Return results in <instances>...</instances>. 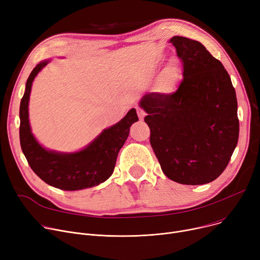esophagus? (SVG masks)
<instances>
[{"label":"esophagus","mask_w":260,"mask_h":260,"mask_svg":"<svg viewBox=\"0 0 260 260\" xmlns=\"http://www.w3.org/2000/svg\"><path fill=\"white\" fill-rule=\"evenodd\" d=\"M136 112H137V115H139V117H140V119H144V117H145V115H146V112L143 110V109H141V108H136Z\"/></svg>","instance_id":"obj_1"}]
</instances>
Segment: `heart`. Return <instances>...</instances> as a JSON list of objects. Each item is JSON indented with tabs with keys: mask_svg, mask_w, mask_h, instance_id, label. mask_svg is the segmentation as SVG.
I'll use <instances>...</instances> for the list:
<instances>
[{
	"mask_svg": "<svg viewBox=\"0 0 260 260\" xmlns=\"http://www.w3.org/2000/svg\"><path fill=\"white\" fill-rule=\"evenodd\" d=\"M180 79V69L176 62L172 60L166 65L157 75L154 83V91L164 96L173 95L177 91Z\"/></svg>",
	"mask_w": 260,
	"mask_h": 260,
	"instance_id": "obj_1",
	"label": "heart"
}]
</instances>
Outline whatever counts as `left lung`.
<instances>
[{"instance_id":"obj_1","label":"left lung","mask_w":260,"mask_h":260,"mask_svg":"<svg viewBox=\"0 0 260 260\" xmlns=\"http://www.w3.org/2000/svg\"><path fill=\"white\" fill-rule=\"evenodd\" d=\"M184 65L173 95L148 93L140 106L164 174L181 185H205L225 169L239 134L237 100L223 65L198 41L170 39Z\"/></svg>"}]
</instances>
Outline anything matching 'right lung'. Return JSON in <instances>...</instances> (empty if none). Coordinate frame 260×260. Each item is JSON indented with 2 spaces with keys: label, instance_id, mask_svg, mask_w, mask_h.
Here are the masks:
<instances>
[{
  "label": "right lung",
  "instance_id": "add662e5",
  "mask_svg": "<svg viewBox=\"0 0 260 260\" xmlns=\"http://www.w3.org/2000/svg\"><path fill=\"white\" fill-rule=\"evenodd\" d=\"M50 62L42 60L30 73L20 105V143L34 172L46 184L64 191H78L99 186L114 170L117 154L129 135L130 127L139 120L132 108L115 125L104 129L85 148L76 152H58L43 147L31 132L28 105L32 82Z\"/></svg>",
  "mask_w": 260,
  "mask_h": 260
}]
</instances>
